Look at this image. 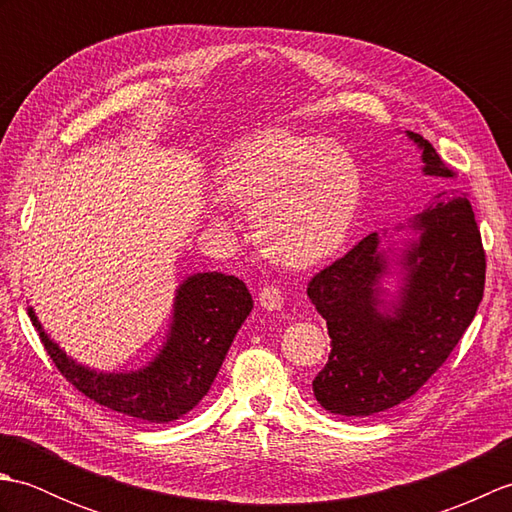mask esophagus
<instances>
[{"mask_svg": "<svg viewBox=\"0 0 512 512\" xmlns=\"http://www.w3.org/2000/svg\"><path fill=\"white\" fill-rule=\"evenodd\" d=\"M259 306L264 310H279L284 306V292H281L279 286H264L262 292H259Z\"/></svg>", "mask_w": 512, "mask_h": 512, "instance_id": "obj_1", "label": "esophagus"}]
</instances>
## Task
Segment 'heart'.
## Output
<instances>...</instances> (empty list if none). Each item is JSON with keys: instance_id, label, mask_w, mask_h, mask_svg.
<instances>
[{"instance_id": "heart-1", "label": "heart", "mask_w": 512, "mask_h": 512, "mask_svg": "<svg viewBox=\"0 0 512 512\" xmlns=\"http://www.w3.org/2000/svg\"><path fill=\"white\" fill-rule=\"evenodd\" d=\"M217 193L228 206L250 213L253 237L266 257L306 268L345 242L361 200V173L330 140L266 129L224 158Z\"/></svg>"}]
</instances>
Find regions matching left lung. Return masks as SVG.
<instances>
[{"mask_svg": "<svg viewBox=\"0 0 512 512\" xmlns=\"http://www.w3.org/2000/svg\"><path fill=\"white\" fill-rule=\"evenodd\" d=\"M409 138L422 149L424 176H455L429 140ZM411 228L420 237L402 250L394 317L378 312L389 264L376 233L310 279L308 297L332 339L312 389L330 413L374 416L411 398L447 361L484 297L486 253L464 195L438 193Z\"/></svg>", "mask_w": 512, "mask_h": 512, "instance_id": "8db88e82", "label": "left lung"}]
</instances>
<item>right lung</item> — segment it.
<instances>
[{"mask_svg":"<svg viewBox=\"0 0 512 512\" xmlns=\"http://www.w3.org/2000/svg\"><path fill=\"white\" fill-rule=\"evenodd\" d=\"M250 310L253 299L242 279L222 273L191 275L176 292L167 343L147 367L129 374H105L79 365L48 339L32 308L28 317L52 363L81 394L125 416L171 422L211 389Z\"/></svg>","mask_w":512,"mask_h":512,"instance_id":"1","label":"right lung"}]
</instances>
